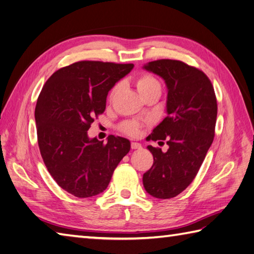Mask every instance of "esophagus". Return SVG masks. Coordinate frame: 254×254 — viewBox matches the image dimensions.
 <instances>
[{"mask_svg":"<svg viewBox=\"0 0 254 254\" xmlns=\"http://www.w3.org/2000/svg\"><path fill=\"white\" fill-rule=\"evenodd\" d=\"M141 148V144L139 142H131V149L136 150V149H140Z\"/></svg>","mask_w":254,"mask_h":254,"instance_id":"1","label":"esophagus"}]
</instances>
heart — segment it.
Wrapping results in <instances>:
<instances>
[{
    "label": "heart",
    "mask_w": 254,
    "mask_h": 254,
    "mask_svg": "<svg viewBox=\"0 0 254 254\" xmlns=\"http://www.w3.org/2000/svg\"><path fill=\"white\" fill-rule=\"evenodd\" d=\"M118 87H120V84H116L112 87L110 93H108V98H110V100H113V97L115 96ZM136 87L139 93H142L144 91L152 89V87H160V89H161V85H160L159 81L154 76L150 74H142L136 80ZM140 124L134 121L125 122L121 125V130L124 133L129 134V136H137V134L140 132Z\"/></svg>",
    "instance_id": "1"
}]
</instances>
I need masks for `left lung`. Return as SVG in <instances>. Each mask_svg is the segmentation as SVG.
<instances>
[{
	"instance_id": "8db88e82",
	"label": "left lung",
	"mask_w": 254,
	"mask_h": 254,
	"mask_svg": "<svg viewBox=\"0 0 254 254\" xmlns=\"http://www.w3.org/2000/svg\"><path fill=\"white\" fill-rule=\"evenodd\" d=\"M143 69L161 76L168 87V116L149 139L167 140L169 149L162 152L148 146L153 164L143 174L142 182L153 197L169 199L193 182L213 143L217 100L208 76L182 61L156 60Z\"/></svg>"
}]
</instances>
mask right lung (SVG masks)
Wrapping results in <instances>:
<instances>
[{"mask_svg": "<svg viewBox=\"0 0 254 254\" xmlns=\"http://www.w3.org/2000/svg\"><path fill=\"white\" fill-rule=\"evenodd\" d=\"M132 64L79 61L56 71L41 90L35 108L40 154L61 189L75 197L105 190L114 170L130 150L126 138L107 142L90 139L87 130L104 113L108 92Z\"/></svg>", "mask_w": 254, "mask_h": 254, "instance_id": "add662e5", "label": "right lung"}]
</instances>
